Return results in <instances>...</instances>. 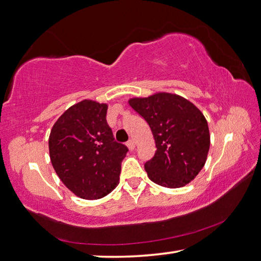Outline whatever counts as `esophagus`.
Wrapping results in <instances>:
<instances>
[{"label":"esophagus","mask_w":261,"mask_h":261,"mask_svg":"<svg viewBox=\"0 0 261 261\" xmlns=\"http://www.w3.org/2000/svg\"><path fill=\"white\" fill-rule=\"evenodd\" d=\"M126 145H127L128 149H129V150H134L135 149V142H134L133 140L128 141V142L126 143Z\"/></svg>","instance_id":"1"}]
</instances>
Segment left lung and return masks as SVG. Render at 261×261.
<instances>
[{
  "label": "left lung",
  "instance_id": "8db88e82",
  "mask_svg": "<svg viewBox=\"0 0 261 261\" xmlns=\"http://www.w3.org/2000/svg\"><path fill=\"white\" fill-rule=\"evenodd\" d=\"M129 105L152 132L156 152L144 164L149 179L166 188L194 180L206 162L210 132L203 113L179 95L158 93L132 98Z\"/></svg>",
  "mask_w": 261,
  "mask_h": 261
}]
</instances>
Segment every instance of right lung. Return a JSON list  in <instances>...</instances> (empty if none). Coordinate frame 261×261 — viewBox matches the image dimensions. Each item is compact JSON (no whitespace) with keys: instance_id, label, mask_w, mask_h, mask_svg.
Wrapping results in <instances>:
<instances>
[{"instance_id":"1","label":"right lung","mask_w":261,"mask_h":261,"mask_svg":"<svg viewBox=\"0 0 261 261\" xmlns=\"http://www.w3.org/2000/svg\"><path fill=\"white\" fill-rule=\"evenodd\" d=\"M107 104L85 99L67 109L49 136L54 170L73 194L98 199L119 184L126 145L114 141Z\"/></svg>"}]
</instances>
